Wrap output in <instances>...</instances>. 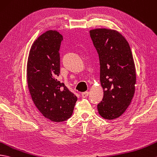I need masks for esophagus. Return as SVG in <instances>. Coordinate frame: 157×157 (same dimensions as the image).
<instances>
[{
  "label": "esophagus",
  "mask_w": 157,
  "mask_h": 157,
  "mask_svg": "<svg viewBox=\"0 0 157 157\" xmlns=\"http://www.w3.org/2000/svg\"><path fill=\"white\" fill-rule=\"evenodd\" d=\"M89 94H90V92H83V93L82 94V97L83 98H86V97L88 96Z\"/></svg>",
  "instance_id": "obj_1"
}]
</instances>
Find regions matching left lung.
I'll list each match as a JSON object with an SVG mask.
<instances>
[{
	"instance_id": "obj_1",
	"label": "left lung",
	"mask_w": 157,
	"mask_h": 157,
	"mask_svg": "<svg viewBox=\"0 0 157 157\" xmlns=\"http://www.w3.org/2000/svg\"><path fill=\"white\" fill-rule=\"evenodd\" d=\"M90 34L99 56L104 90L98 112L105 119L118 118L130 105L135 92L136 69L132 52L126 39L115 30L96 29Z\"/></svg>"
}]
</instances>
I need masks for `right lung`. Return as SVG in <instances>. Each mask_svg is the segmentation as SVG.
<instances>
[{
	"instance_id": "obj_1",
	"label": "right lung",
	"mask_w": 157,
	"mask_h": 157,
	"mask_svg": "<svg viewBox=\"0 0 157 157\" xmlns=\"http://www.w3.org/2000/svg\"><path fill=\"white\" fill-rule=\"evenodd\" d=\"M62 41L63 36L55 30L40 35L29 51L27 65L28 87L35 106L45 118L56 122L71 117L78 100L57 79Z\"/></svg>"
}]
</instances>
